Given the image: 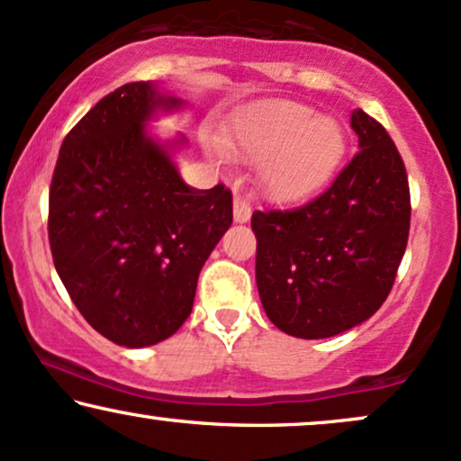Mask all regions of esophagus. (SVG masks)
<instances>
[{
  "label": "esophagus",
  "mask_w": 461,
  "mask_h": 461,
  "mask_svg": "<svg viewBox=\"0 0 461 461\" xmlns=\"http://www.w3.org/2000/svg\"><path fill=\"white\" fill-rule=\"evenodd\" d=\"M249 219H251V206H249V202L245 197L236 195L234 197V221L236 223H247Z\"/></svg>",
  "instance_id": "34e87169"
}]
</instances>
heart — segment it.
Returning <instances> with one entry per match:
<instances>
[{
  "label": "heart",
  "instance_id": "b5f03b06",
  "mask_svg": "<svg viewBox=\"0 0 461 461\" xmlns=\"http://www.w3.org/2000/svg\"><path fill=\"white\" fill-rule=\"evenodd\" d=\"M221 146L236 158L259 163L264 193L296 203L329 185L346 152L339 122L294 101H259L238 111Z\"/></svg>",
  "mask_w": 461,
  "mask_h": 461
}]
</instances>
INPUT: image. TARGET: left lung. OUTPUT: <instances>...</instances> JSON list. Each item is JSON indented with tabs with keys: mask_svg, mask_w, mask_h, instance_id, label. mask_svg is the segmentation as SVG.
Returning <instances> with one entry per match:
<instances>
[{
	"mask_svg": "<svg viewBox=\"0 0 461 461\" xmlns=\"http://www.w3.org/2000/svg\"><path fill=\"white\" fill-rule=\"evenodd\" d=\"M360 152L318 199L253 212L255 281L268 320L301 339H326L369 320L389 296L408 245L410 188L395 143L352 111Z\"/></svg>",
	"mask_w": 461,
	"mask_h": 461,
	"instance_id": "8db88e82",
	"label": "left lung"
}]
</instances>
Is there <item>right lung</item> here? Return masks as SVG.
Wrapping results in <instances>:
<instances>
[{
    "label": "right lung",
    "instance_id": "add662e5",
    "mask_svg": "<svg viewBox=\"0 0 461 461\" xmlns=\"http://www.w3.org/2000/svg\"><path fill=\"white\" fill-rule=\"evenodd\" d=\"M157 83H126L79 120L49 191V245L59 279L94 330L148 348L185 324L197 276L231 225V193L188 186L176 165L185 135L146 126L185 107Z\"/></svg>",
    "mask_w": 461,
    "mask_h": 461
}]
</instances>
